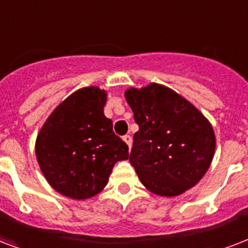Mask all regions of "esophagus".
Wrapping results in <instances>:
<instances>
[{
    "mask_svg": "<svg viewBox=\"0 0 248 248\" xmlns=\"http://www.w3.org/2000/svg\"><path fill=\"white\" fill-rule=\"evenodd\" d=\"M124 143H126V144L128 145V148H130V147H131V143H132L131 137H130V135H124Z\"/></svg>",
    "mask_w": 248,
    "mask_h": 248,
    "instance_id": "obj_1",
    "label": "esophagus"
}]
</instances>
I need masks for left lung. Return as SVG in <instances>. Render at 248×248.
<instances>
[{
  "mask_svg": "<svg viewBox=\"0 0 248 248\" xmlns=\"http://www.w3.org/2000/svg\"><path fill=\"white\" fill-rule=\"evenodd\" d=\"M139 131L130 162L149 191L177 196L195 186L212 162L216 138L207 118L174 91L152 83L126 91Z\"/></svg>",
  "mask_w": 248,
  "mask_h": 248,
  "instance_id": "left-lung-1",
  "label": "left lung"
}]
</instances>
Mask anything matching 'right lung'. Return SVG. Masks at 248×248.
Returning <instances> with one entry per match:
<instances>
[{"instance_id":"right-lung-1","label":"right lung","mask_w":248,"mask_h":248,"mask_svg":"<svg viewBox=\"0 0 248 248\" xmlns=\"http://www.w3.org/2000/svg\"><path fill=\"white\" fill-rule=\"evenodd\" d=\"M107 93L97 87L74 92L54 109L36 139V157L50 186L73 199L99 194L128 147L104 116Z\"/></svg>"}]
</instances>
